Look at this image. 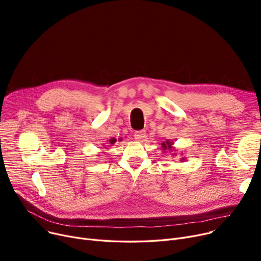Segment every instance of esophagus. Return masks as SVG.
I'll use <instances>...</instances> for the list:
<instances>
[{
	"instance_id": "1",
	"label": "esophagus",
	"mask_w": 261,
	"mask_h": 261,
	"mask_svg": "<svg viewBox=\"0 0 261 261\" xmlns=\"http://www.w3.org/2000/svg\"><path fill=\"white\" fill-rule=\"evenodd\" d=\"M134 139L136 140V141H139V142H143L144 140H145V138H146V131H144V130H141V131H136V132H134Z\"/></svg>"
}]
</instances>
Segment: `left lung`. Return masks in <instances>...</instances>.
Segmentation results:
<instances>
[{
  "mask_svg": "<svg viewBox=\"0 0 261 261\" xmlns=\"http://www.w3.org/2000/svg\"><path fill=\"white\" fill-rule=\"evenodd\" d=\"M172 145H173V143L172 142H169V141H167L166 143H162V147L164 148V149H171L172 148ZM182 160H184V159H182Z\"/></svg>",
  "mask_w": 261,
  "mask_h": 261,
  "instance_id": "1",
  "label": "left lung"
}]
</instances>
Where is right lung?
I'll use <instances>...</instances> for the list:
<instances>
[{"label":"right lung","mask_w":261,"mask_h":261,"mask_svg":"<svg viewBox=\"0 0 261 261\" xmlns=\"http://www.w3.org/2000/svg\"><path fill=\"white\" fill-rule=\"evenodd\" d=\"M109 142H110V144H112V145H113V144L116 142V140H115V139H112V140H110Z\"/></svg>","instance_id":"add662e5"}]
</instances>
